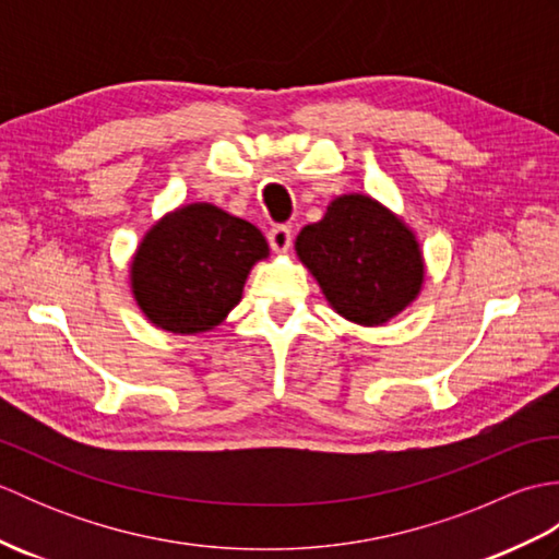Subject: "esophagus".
Returning <instances> with one entry per match:
<instances>
[{
  "label": "esophagus",
  "instance_id": "1",
  "mask_svg": "<svg viewBox=\"0 0 559 559\" xmlns=\"http://www.w3.org/2000/svg\"><path fill=\"white\" fill-rule=\"evenodd\" d=\"M293 242V233L288 225H276V228L269 230V245L276 254H286Z\"/></svg>",
  "mask_w": 559,
  "mask_h": 559
}]
</instances>
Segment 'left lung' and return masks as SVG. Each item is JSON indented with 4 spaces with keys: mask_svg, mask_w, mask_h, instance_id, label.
Masks as SVG:
<instances>
[{
    "mask_svg": "<svg viewBox=\"0 0 559 559\" xmlns=\"http://www.w3.org/2000/svg\"><path fill=\"white\" fill-rule=\"evenodd\" d=\"M295 254L331 310L360 326H384L415 302L425 283L418 237L370 194H341L322 221L305 225Z\"/></svg>",
    "mask_w": 559,
    "mask_h": 559,
    "instance_id": "left-lung-1",
    "label": "left lung"
}]
</instances>
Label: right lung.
<instances>
[{
    "instance_id": "obj_1",
    "label": "right lung",
    "mask_w": 559,
    "mask_h": 559,
    "mask_svg": "<svg viewBox=\"0 0 559 559\" xmlns=\"http://www.w3.org/2000/svg\"><path fill=\"white\" fill-rule=\"evenodd\" d=\"M269 242L249 221L206 201L177 206L151 225L129 264V286L153 326L170 334L216 329L242 300Z\"/></svg>"
}]
</instances>
